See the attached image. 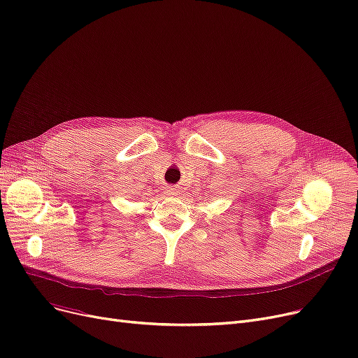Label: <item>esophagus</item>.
Returning <instances> with one entry per match:
<instances>
[{
  "label": "esophagus",
  "instance_id": "1",
  "mask_svg": "<svg viewBox=\"0 0 358 358\" xmlns=\"http://www.w3.org/2000/svg\"><path fill=\"white\" fill-rule=\"evenodd\" d=\"M165 194L166 196H178L180 189L177 187V185H168V187L165 189Z\"/></svg>",
  "mask_w": 358,
  "mask_h": 358
}]
</instances>
